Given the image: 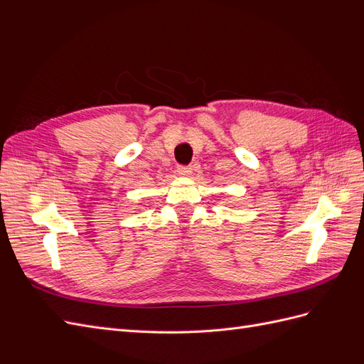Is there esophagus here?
<instances>
[{
  "instance_id": "1",
  "label": "esophagus",
  "mask_w": 364,
  "mask_h": 364,
  "mask_svg": "<svg viewBox=\"0 0 364 364\" xmlns=\"http://www.w3.org/2000/svg\"><path fill=\"white\" fill-rule=\"evenodd\" d=\"M191 171H193V168L185 167V165H179L178 170H176V173H178L179 176H183V178H186V176H190Z\"/></svg>"
}]
</instances>
